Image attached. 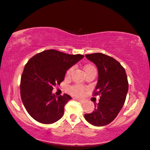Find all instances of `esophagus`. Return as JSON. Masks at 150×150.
Listing matches in <instances>:
<instances>
[{"label": "esophagus", "instance_id": "esophagus-1", "mask_svg": "<svg viewBox=\"0 0 150 150\" xmlns=\"http://www.w3.org/2000/svg\"><path fill=\"white\" fill-rule=\"evenodd\" d=\"M75 99H77V101H81V102H83V99H78V98H75Z\"/></svg>", "mask_w": 150, "mask_h": 150}]
</instances>
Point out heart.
I'll list each match as a JSON object with an SVG mask.
<instances>
[{
    "instance_id": "obj_1",
    "label": "heart",
    "mask_w": 150,
    "mask_h": 150,
    "mask_svg": "<svg viewBox=\"0 0 150 150\" xmlns=\"http://www.w3.org/2000/svg\"><path fill=\"white\" fill-rule=\"evenodd\" d=\"M73 70H74V67H71L69 68L66 71L65 77L67 78L70 77V76L71 74H72ZM84 70H85V73L87 74V73L90 72V71H96V69L93 65H86L84 67ZM69 92L73 96L81 97L83 96V94L84 93V87L78 85H73V86H71L69 88Z\"/></svg>"
}]
</instances>
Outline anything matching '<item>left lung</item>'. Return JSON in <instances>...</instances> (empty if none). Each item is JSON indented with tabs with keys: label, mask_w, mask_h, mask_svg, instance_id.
Returning <instances> with one entry per match:
<instances>
[{
	"label": "left lung",
	"mask_w": 150,
	"mask_h": 150,
	"mask_svg": "<svg viewBox=\"0 0 150 150\" xmlns=\"http://www.w3.org/2000/svg\"><path fill=\"white\" fill-rule=\"evenodd\" d=\"M98 69V81L93 96H100L95 110L85 114L88 122L95 126H104L117 117L124 105L128 91L126 73L122 65L111 57L97 53L85 54Z\"/></svg>",
	"instance_id": "obj_1"
}]
</instances>
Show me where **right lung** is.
<instances>
[{"mask_svg":"<svg viewBox=\"0 0 150 150\" xmlns=\"http://www.w3.org/2000/svg\"><path fill=\"white\" fill-rule=\"evenodd\" d=\"M83 57L49 49L28 60L21 76V97L26 110L37 122L51 124L63 117L64 107L72 98L65 93L57 97L52 90L64 80L67 70Z\"/></svg>","mask_w":150,"mask_h":150,"instance_id":"obj_1","label":"right lung"}]
</instances>
